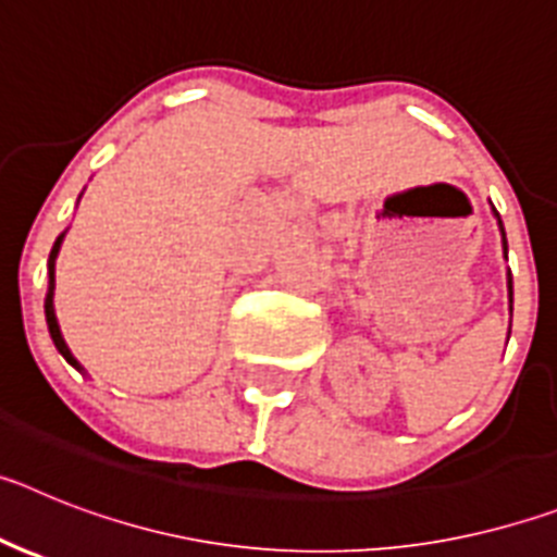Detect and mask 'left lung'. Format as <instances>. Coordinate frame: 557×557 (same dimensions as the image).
<instances>
[{
	"instance_id": "1",
	"label": "left lung",
	"mask_w": 557,
	"mask_h": 557,
	"mask_svg": "<svg viewBox=\"0 0 557 557\" xmlns=\"http://www.w3.org/2000/svg\"><path fill=\"white\" fill-rule=\"evenodd\" d=\"M494 218H496V225H499V234H502V253H505V259H508V236H505V225H502L499 220V211L494 209ZM508 304H510V312H513V275H510L508 270ZM510 337V332H508Z\"/></svg>"
}]
</instances>
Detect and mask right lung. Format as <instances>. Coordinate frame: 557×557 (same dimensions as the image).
I'll list each match as a JSON object with an SVG mask.
<instances>
[{
  "instance_id": "1",
  "label": "right lung",
  "mask_w": 557,
  "mask_h": 557,
  "mask_svg": "<svg viewBox=\"0 0 557 557\" xmlns=\"http://www.w3.org/2000/svg\"><path fill=\"white\" fill-rule=\"evenodd\" d=\"M63 236H66V231H63L61 236L55 239V245H52V250H49V259H47V275H49V287H47V298H44V312H47V326H49V337H52V343H55V348L61 351V357L66 359L69 366L77 368L81 373H86V368L77 362V357L72 354V348L66 346V339H63L61 334V326H58V314H55V259L58 253H61V245H63Z\"/></svg>"
}]
</instances>
